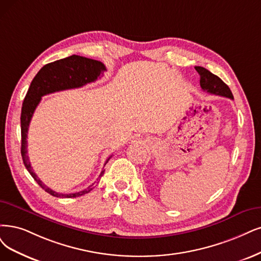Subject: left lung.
<instances>
[{"label":"left lung","mask_w":261,"mask_h":261,"mask_svg":"<svg viewBox=\"0 0 261 261\" xmlns=\"http://www.w3.org/2000/svg\"><path fill=\"white\" fill-rule=\"evenodd\" d=\"M195 69L200 75V86L202 89L211 94L226 96V98L233 100V95L230 88L218 76L211 73L205 67L195 66Z\"/></svg>","instance_id":"obj_1"}]
</instances>
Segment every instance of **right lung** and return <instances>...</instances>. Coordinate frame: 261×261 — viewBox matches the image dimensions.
<instances>
[{
	"label": "right lung",
	"instance_id": "right-lung-1",
	"mask_svg": "<svg viewBox=\"0 0 261 261\" xmlns=\"http://www.w3.org/2000/svg\"><path fill=\"white\" fill-rule=\"evenodd\" d=\"M106 71L105 65L98 61L89 59L81 56H70L61 60H57L55 62L48 63L44 65L42 69L38 71L33 79L29 90L25 94V98L22 103L21 109V156L24 163V167L30 173L34 180L40 185L48 194L57 197V198H76L81 197L86 194H88L93 188V184L86 189L75 192V194H59L51 190L49 187H47L44 182L37 177L34 173L31 163L29 161L28 157V145H27V138H28V130L29 124H30L31 118L35 109L37 108L38 103L41 102L43 95L49 94L56 91H61L66 89L80 88V87L85 86L86 84L92 83L98 80L100 75ZM111 158V157H110ZM110 158L106 160L108 162ZM105 162V163H106ZM104 174V170L101 172L99 177Z\"/></svg>",
	"mask_w": 261,
	"mask_h": 261
}]
</instances>
